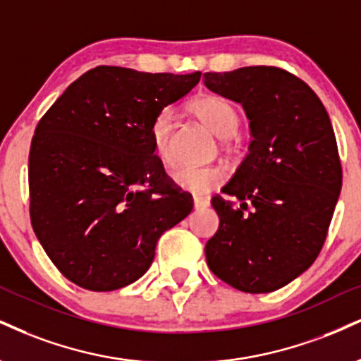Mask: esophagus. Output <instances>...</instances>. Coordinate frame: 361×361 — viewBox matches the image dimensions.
Returning <instances> with one entry per match:
<instances>
[{"mask_svg":"<svg viewBox=\"0 0 361 361\" xmlns=\"http://www.w3.org/2000/svg\"><path fill=\"white\" fill-rule=\"evenodd\" d=\"M193 207L197 208H203V207H208V200L205 198H200V197H193Z\"/></svg>","mask_w":361,"mask_h":361,"instance_id":"esophagus-1","label":"esophagus"}]
</instances>
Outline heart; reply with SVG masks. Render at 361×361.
I'll use <instances>...</instances> for the list:
<instances>
[{"mask_svg": "<svg viewBox=\"0 0 361 361\" xmlns=\"http://www.w3.org/2000/svg\"><path fill=\"white\" fill-rule=\"evenodd\" d=\"M190 109L215 136L224 139V147L228 149V137L237 133L240 116L227 99L219 95H202L190 104ZM173 111H159L151 123L149 136L153 153L159 161L168 164L173 161L171 151ZM225 173L219 166H178L171 171V183L181 192L190 195H207L222 185Z\"/></svg>", "mask_w": 361, "mask_h": 361, "instance_id": "heart-1", "label": "heart"}]
</instances>
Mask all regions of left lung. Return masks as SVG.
<instances>
[{
	"label": "left lung",
	"mask_w": 361,
	"mask_h": 361,
	"mask_svg": "<svg viewBox=\"0 0 361 361\" xmlns=\"http://www.w3.org/2000/svg\"><path fill=\"white\" fill-rule=\"evenodd\" d=\"M212 92L242 104L249 153L215 197L219 230L205 245L210 271L250 294L284 288L311 267L341 192L336 137L306 82L277 67L207 72Z\"/></svg>",
	"instance_id": "8db88e82"
}]
</instances>
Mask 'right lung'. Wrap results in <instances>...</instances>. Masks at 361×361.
Masks as SVG:
<instances>
[{"label": "right lung", "instance_id": "obj_1", "mask_svg": "<svg viewBox=\"0 0 361 361\" xmlns=\"http://www.w3.org/2000/svg\"><path fill=\"white\" fill-rule=\"evenodd\" d=\"M200 77L101 65L40 119L28 158L30 216L73 284L99 293L133 284L153 264L159 237L192 212L154 156L149 129Z\"/></svg>", "mask_w": 361, "mask_h": 361}]
</instances>
